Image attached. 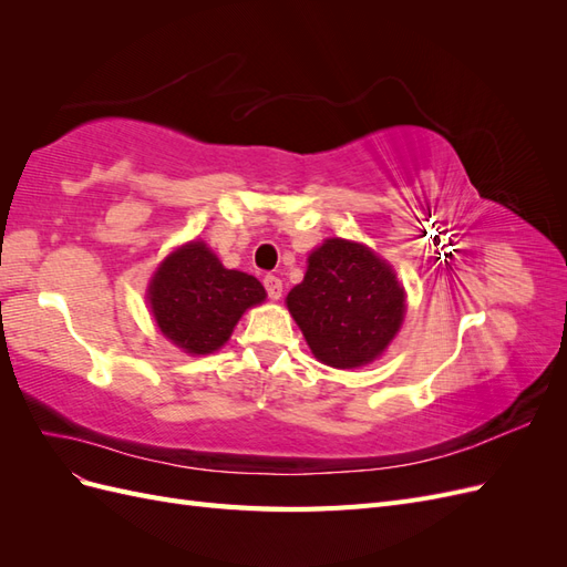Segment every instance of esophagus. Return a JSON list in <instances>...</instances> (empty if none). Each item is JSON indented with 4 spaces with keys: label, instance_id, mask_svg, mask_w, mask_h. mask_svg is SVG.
<instances>
[{
    "label": "esophagus",
    "instance_id": "obj_1",
    "mask_svg": "<svg viewBox=\"0 0 567 567\" xmlns=\"http://www.w3.org/2000/svg\"><path fill=\"white\" fill-rule=\"evenodd\" d=\"M265 288H267V296L271 298V300H279L281 298V293H284V284H281V279L279 277H265Z\"/></svg>",
    "mask_w": 567,
    "mask_h": 567
}]
</instances>
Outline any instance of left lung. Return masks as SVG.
Returning <instances> with one entry per match:
<instances>
[{
	"label": "left lung",
	"mask_w": 567,
	"mask_h": 567,
	"mask_svg": "<svg viewBox=\"0 0 567 567\" xmlns=\"http://www.w3.org/2000/svg\"><path fill=\"white\" fill-rule=\"evenodd\" d=\"M286 305L319 362L354 369L373 362L400 331L404 288L367 246L329 238Z\"/></svg>",
	"instance_id": "1"
}]
</instances>
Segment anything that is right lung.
<instances>
[{
  "mask_svg": "<svg viewBox=\"0 0 567 567\" xmlns=\"http://www.w3.org/2000/svg\"><path fill=\"white\" fill-rule=\"evenodd\" d=\"M265 296L260 281L225 269L200 241L167 255L148 286L158 329L188 354L219 350L241 315Z\"/></svg>",
  "mask_w": 567,
  "mask_h": 567,
  "instance_id": "add662e5",
  "label": "right lung"
}]
</instances>
